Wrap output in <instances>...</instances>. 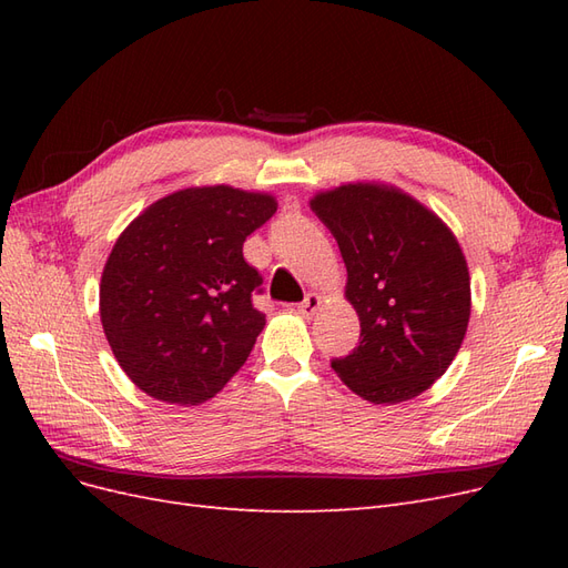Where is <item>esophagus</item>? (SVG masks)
<instances>
[{
  "label": "esophagus",
  "mask_w": 568,
  "mask_h": 568,
  "mask_svg": "<svg viewBox=\"0 0 568 568\" xmlns=\"http://www.w3.org/2000/svg\"><path fill=\"white\" fill-rule=\"evenodd\" d=\"M320 305H322V296H320V294H307V296L303 298V303L298 305V313H301L303 317H313V315L320 311Z\"/></svg>",
  "instance_id": "obj_1"
}]
</instances>
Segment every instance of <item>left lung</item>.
<instances>
[{
    "label": "left lung",
    "instance_id": "obj_1",
    "mask_svg": "<svg viewBox=\"0 0 568 568\" xmlns=\"http://www.w3.org/2000/svg\"><path fill=\"white\" fill-rule=\"evenodd\" d=\"M348 270L357 348L338 379L374 405L417 398L453 365L471 315L467 257L453 230L384 182H346L311 199Z\"/></svg>",
    "mask_w": 568,
    "mask_h": 568
}]
</instances>
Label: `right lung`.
Instances as JSON below:
<instances>
[{
	"label": "right lung",
	"instance_id": "1",
	"mask_svg": "<svg viewBox=\"0 0 568 568\" xmlns=\"http://www.w3.org/2000/svg\"><path fill=\"white\" fill-rule=\"evenodd\" d=\"M277 211L267 192L186 186L120 232L101 272L99 315L130 382L170 405H199L251 355L265 315L244 261L251 232Z\"/></svg>",
	"mask_w": 568,
	"mask_h": 568
}]
</instances>
